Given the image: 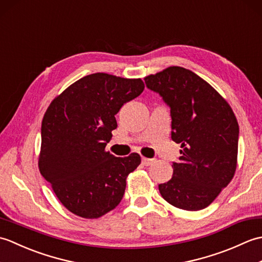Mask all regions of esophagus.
<instances>
[{
  "mask_svg": "<svg viewBox=\"0 0 262 262\" xmlns=\"http://www.w3.org/2000/svg\"><path fill=\"white\" fill-rule=\"evenodd\" d=\"M153 159H146V158H142V163L145 165V166H148L151 165L153 163Z\"/></svg>",
  "mask_w": 262,
  "mask_h": 262,
  "instance_id": "1",
  "label": "esophagus"
}]
</instances>
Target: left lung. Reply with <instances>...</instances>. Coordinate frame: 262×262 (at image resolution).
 Listing matches in <instances>:
<instances>
[{
    "mask_svg": "<svg viewBox=\"0 0 262 262\" xmlns=\"http://www.w3.org/2000/svg\"><path fill=\"white\" fill-rule=\"evenodd\" d=\"M144 80L170 108L171 138L182 148L179 161L172 162L173 176L159 185L161 196L180 209H204L234 176V113L213 86L187 69L171 66Z\"/></svg>",
    "mask_w": 262,
    "mask_h": 262,
    "instance_id": "1",
    "label": "left lung"
}]
</instances>
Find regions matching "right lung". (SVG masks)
Instances as JSON below:
<instances>
[{"mask_svg": "<svg viewBox=\"0 0 262 262\" xmlns=\"http://www.w3.org/2000/svg\"><path fill=\"white\" fill-rule=\"evenodd\" d=\"M143 90L141 79L94 73L70 85L48 107L39 170L73 214L98 219L124 197L126 178L141 157L117 158L104 148L117 128L115 116Z\"/></svg>", "mask_w": 262, "mask_h": 262, "instance_id": "1", "label": "right lung"}]
</instances>
